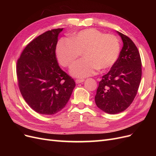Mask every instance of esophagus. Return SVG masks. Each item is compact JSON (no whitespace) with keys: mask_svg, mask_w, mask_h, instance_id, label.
I'll use <instances>...</instances> for the list:
<instances>
[{"mask_svg":"<svg viewBox=\"0 0 156 156\" xmlns=\"http://www.w3.org/2000/svg\"><path fill=\"white\" fill-rule=\"evenodd\" d=\"M84 81V79H76V80H75V83H76L77 84L81 83H83Z\"/></svg>","mask_w":156,"mask_h":156,"instance_id":"1","label":"esophagus"}]
</instances>
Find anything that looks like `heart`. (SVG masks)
I'll return each instance as SVG.
<instances>
[{
    "mask_svg": "<svg viewBox=\"0 0 156 156\" xmlns=\"http://www.w3.org/2000/svg\"><path fill=\"white\" fill-rule=\"evenodd\" d=\"M120 45L117 37L95 29L74 33L70 39L62 38L56 45V55L59 64L69 68L83 53L84 59L75 62L70 69L73 76L84 78L94 75L99 69L106 71L117 62Z\"/></svg>",
    "mask_w": 156,
    "mask_h": 156,
    "instance_id": "1",
    "label": "heart"
}]
</instances>
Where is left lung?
<instances>
[{"mask_svg":"<svg viewBox=\"0 0 156 156\" xmlns=\"http://www.w3.org/2000/svg\"><path fill=\"white\" fill-rule=\"evenodd\" d=\"M123 41L119 59L99 83L96 104L111 115L125 111L134 100L142 76L139 52L129 37L117 32Z\"/></svg>","mask_w":156,"mask_h":156,"instance_id":"1","label":"left lung"}]
</instances>
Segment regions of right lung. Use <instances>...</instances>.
Returning a JSON list of instances; mask_svg holds the SVG:
<instances>
[{
	"label": "right lung",
	"mask_w": 156,
	"mask_h": 156,
	"mask_svg": "<svg viewBox=\"0 0 156 156\" xmlns=\"http://www.w3.org/2000/svg\"><path fill=\"white\" fill-rule=\"evenodd\" d=\"M63 29L48 30L28 44L17 62L18 86L24 100L41 115L57 113L67 104L75 87L61 69L55 50Z\"/></svg>",
	"instance_id": "add662e5"
}]
</instances>
